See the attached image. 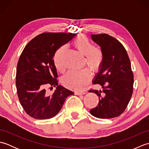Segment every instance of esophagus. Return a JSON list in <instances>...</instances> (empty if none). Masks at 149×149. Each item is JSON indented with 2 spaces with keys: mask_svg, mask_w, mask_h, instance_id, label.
Returning <instances> with one entry per match:
<instances>
[{
  "mask_svg": "<svg viewBox=\"0 0 149 149\" xmlns=\"http://www.w3.org/2000/svg\"><path fill=\"white\" fill-rule=\"evenodd\" d=\"M86 91H83V92H79V91H75V94L77 95H84L86 94Z\"/></svg>",
  "mask_w": 149,
  "mask_h": 149,
  "instance_id": "1",
  "label": "esophagus"
}]
</instances>
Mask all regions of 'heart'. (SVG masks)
<instances>
[{"mask_svg":"<svg viewBox=\"0 0 149 149\" xmlns=\"http://www.w3.org/2000/svg\"><path fill=\"white\" fill-rule=\"evenodd\" d=\"M73 45L79 52L85 56L87 66L93 72H99L104 62V54L99 48L94 47L93 44L84 35H79L73 40ZM66 50V45H61L57 49L53 59L54 63L59 72L64 70V56ZM91 79V74L88 69L68 71L63 77L62 83L66 87L74 90H81L86 86Z\"/></svg>","mask_w":149,"mask_h":149,"instance_id":"1","label":"heart"}]
</instances>
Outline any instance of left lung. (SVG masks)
<instances>
[{"instance_id": "obj_1", "label": "left lung", "mask_w": 149, "mask_h": 149, "mask_svg": "<svg viewBox=\"0 0 149 149\" xmlns=\"http://www.w3.org/2000/svg\"><path fill=\"white\" fill-rule=\"evenodd\" d=\"M91 38L102 50L104 59L93 84L102 90H90L99 97L97 106L90 110L99 118H112L120 116L127 107L133 91L134 75L130 59L124 47L107 34H91Z\"/></svg>"}]
</instances>
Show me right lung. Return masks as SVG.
Returning <instances> with one entry per match:
<instances>
[{"label": "right lung", "instance_id": "right-lung-1", "mask_svg": "<svg viewBox=\"0 0 149 149\" xmlns=\"http://www.w3.org/2000/svg\"><path fill=\"white\" fill-rule=\"evenodd\" d=\"M75 35L71 33H44L31 40L22 51L17 64L16 86L22 106L33 118L43 120L55 116L66 98L74 94L58 85L53 57L59 47ZM50 86H56V90L49 96L45 88Z\"/></svg>", "mask_w": 149, "mask_h": 149}]
</instances>
